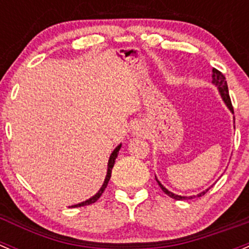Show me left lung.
I'll use <instances>...</instances> for the list:
<instances>
[{
    "mask_svg": "<svg viewBox=\"0 0 249 249\" xmlns=\"http://www.w3.org/2000/svg\"><path fill=\"white\" fill-rule=\"evenodd\" d=\"M212 82L214 83V85L218 87L219 92H220L221 97H223V100L225 102V104L228 105L229 109L231 110V111L233 112V107H232V104H231V99H230V95H229V89H228V83H226V80H225V76L223 75V73L220 72L219 70H216V69L213 68V70H212ZM157 183H159L160 188L162 189V191H163L166 195H168L169 197L174 198V200H190V198H194V197H200V196L205 195L206 193H207L208 190L203 191V193L198 194L197 196H190V197H185V196H179V195H174V194H172L171 191L167 190L166 188H164L163 185H162L161 183H160L159 180H157Z\"/></svg>",
    "mask_w": 249,
    "mask_h": 249,
    "instance_id": "8db88e82",
    "label": "left lung"
}]
</instances>
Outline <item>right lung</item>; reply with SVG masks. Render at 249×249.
I'll return each mask as SVG.
<instances>
[{"label":"right lung","instance_id":"obj_1","mask_svg":"<svg viewBox=\"0 0 249 249\" xmlns=\"http://www.w3.org/2000/svg\"><path fill=\"white\" fill-rule=\"evenodd\" d=\"M120 149H121V145H119V146H117L116 149L114 150V152H112V154H111V156H110V160H109V164H107V178H105V180H104V184H103V186H102V188H100V190L98 191V193L95 194V195L93 196V197H90L89 200L85 201V202H81V203H78V205H73V206H72V208H75V207H83V206L92 205V203H94L95 201H98V198H99L100 196H102V194L104 193L105 188H107V183H109V180H110V177H111V171H112V167H114V164H115V160H116L117 155H119V151H120Z\"/></svg>","mask_w":249,"mask_h":249}]
</instances>
